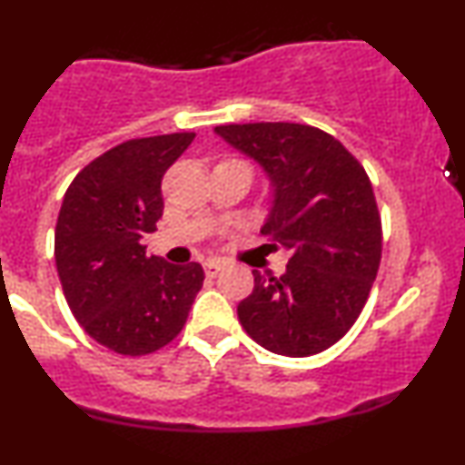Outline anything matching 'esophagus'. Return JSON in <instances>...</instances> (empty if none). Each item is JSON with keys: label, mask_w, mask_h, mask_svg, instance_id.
Segmentation results:
<instances>
[{"label": "esophagus", "mask_w": 465, "mask_h": 465, "mask_svg": "<svg viewBox=\"0 0 465 465\" xmlns=\"http://www.w3.org/2000/svg\"><path fill=\"white\" fill-rule=\"evenodd\" d=\"M223 266H225V262H223V260H216V258L205 260V262H203V269H205L207 277H216L218 271H221Z\"/></svg>", "instance_id": "obj_1"}]
</instances>
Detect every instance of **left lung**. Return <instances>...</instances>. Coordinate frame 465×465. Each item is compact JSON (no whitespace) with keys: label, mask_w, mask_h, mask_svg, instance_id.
Returning <instances> with one entry per match:
<instances>
[{"label":"left lung","mask_w":465,"mask_h":465,"mask_svg":"<svg viewBox=\"0 0 465 465\" xmlns=\"http://www.w3.org/2000/svg\"><path fill=\"white\" fill-rule=\"evenodd\" d=\"M214 131L266 173L273 201L260 232L291 253L280 277L253 271L240 323L273 354H319L359 319L381 264L370 177L343 143L314 126L255 122Z\"/></svg>","instance_id":"left-lung-1"}]
</instances>
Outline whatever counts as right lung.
<instances>
[{"instance_id":"right-lung-1","label":"right lung","mask_w":465,"mask_h":465,"mask_svg":"<svg viewBox=\"0 0 465 465\" xmlns=\"http://www.w3.org/2000/svg\"><path fill=\"white\" fill-rule=\"evenodd\" d=\"M192 140L173 133L120 143L84 165L63 196L54 232L63 292L84 332L117 354L168 345L205 280L199 262L170 264L142 244L163 214L165 170Z\"/></svg>"}]
</instances>
